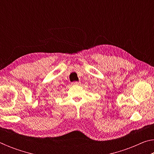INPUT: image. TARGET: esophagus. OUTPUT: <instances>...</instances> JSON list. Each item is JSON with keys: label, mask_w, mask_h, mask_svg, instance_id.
Masks as SVG:
<instances>
[{"label": "esophagus", "mask_w": 154, "mask_h": 154, "mask_svg": "<svg viewBox=\"0 0 154 154\" xmlns=\"http://www.w3.org/2000/svg\"><path fill=\"white\" fill-rule=\"evenodd\" d=\"M79 83H80L79 82H73V84H74V85H79Z\"/></svg>", "instance_id": "34e87169"}]
</instances>
